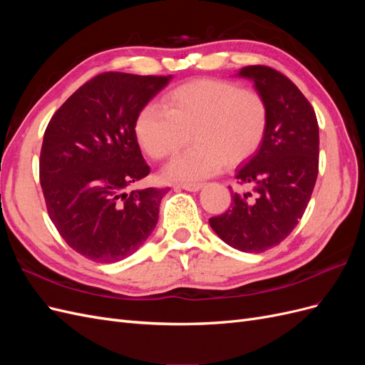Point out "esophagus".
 Returning <instances> with one entry per match:
<instances>
[{
    "instance_id": "esophagus-1",
    "label": "esophagus",
    "mask_w": 365,
    "mask_h": 365,
    "mask_svg": "<svg viewBox=\"0 0 365 365\" xmlns=\"http://www.w3.org/2000/svg\"><path fill=\"white\" fill-rule=\"evenodd\" d=\"M176 189H182V190H187V192H200L202 189V184H200V182H187V184L176 185Z\"/></svg>"
}]
</instances>
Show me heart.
I'll list each match as a JSON object with an SVG mask.
<instances>
[{
	"label": "heart",
	"instance_id": "heart-1",
	"mask_svg": "<svg viewBox=\"0 0 365 365\" xmlns=\"http://www.w3.org/2000/svg\"><path fill=\"white\" fill-rule=\"evenodd\" d=\"M163 106H143L134 130L140 146L155 160L178 152L190 134L195 146L163 170L169 181L204 180L224 163L235 165L247 160L260 146L268 123L263 97L227 81L184 83L163 97Z\"/></svg>",
	"mask_w": 365,
	"mask_h": 365
}]
</instances>
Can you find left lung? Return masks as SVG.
<instances>
[{
	"instance_id": "left-lung-1",
	"label": "left lung",
	"mask_w": 365,
	"mask_h": 365,
	"mask_svg": "<svg viewBox=\"0 0 365 365\" xmlns=\"http://www.w3.org/2000/svg\"><path fill=\"white\" fill-rule=\"evenodd\" d=\"M254 83L268 109L259 149L236 169L240 184L252 189L231 195L230 208L210 217L227 245L262 252L291 235L311 200L318 175V121L314 108L288 77L263 65L237 71Z\"/></svg>"
}]
</instances>
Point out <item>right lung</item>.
<instances>
[{
	"mask_svg": "<svg viewBox=\"0 0 365 365\" xmlns=\"http://www.w3.org/2000/svg\"><path fill=\"white\" fill-rule=\"evenodd\" d=\"M172 76L103 73L82 85L46 129L39 180L51 222L86 259L134 254L158 222L168 189L125 190L149 175L134 123Z\"/></svg>",
	"mask_w": 365,
	"mask_h": 365,
	"instance_id": "1",
	"label": "right lung"
}]
</instances>
